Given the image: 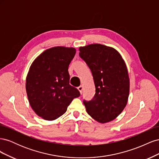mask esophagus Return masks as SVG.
<instances>
[{"label": "esophagus", "mask_w": 159, "mask_h": 159, "mask_svg": "<svg viewBox=\"0 0 159 159\" xmlns=\"http://www.w3.org/2000/svg\"><path fill=\"white\" fill-rule=\"evenodd\" d=\"M78 89L80 91V93H82V91H83V86L82 85H80L78 88Z\"/></svg>", "instance_id": "obj_1"}]
</instances>
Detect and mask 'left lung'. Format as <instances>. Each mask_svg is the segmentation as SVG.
<instances>
[{"mask_svg": "<svg viewBox=\"0 0 159 159\" xmlns=\"http://www.w3.org/2000/svg\"><path fill=\"white\" fill-rule=\"evenodd\" d=\"M79 51L91 71L95 86L93 99L84 101L86 111L99 123L111 121L127 103L130 83L125 62L117 50L103 44L81 46Z\"/></svg>", "mask_w": 159, "mask_h": 159, "instance_id": "1", "label": "left lung"}]
</instances>
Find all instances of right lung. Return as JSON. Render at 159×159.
<instances>
[{
  "mask_svg": "<svg viewBox=\"0 0 159 159\" xmlns=\"http://www.w3.org/2000/svg\"><path fill=\"white\" fill-rule=\"evenodd\" d=\"M76 50L56 46L47 49L32 63L26 79L28 102L38 116L53 121L61 116L80 95L70 85L68 67Z\"/></svg>",
  "mask_w": 159,
  "mask_h": 159,
  "instance_id": "obj_1",
  "label": "right lung"
}]
</instances>
